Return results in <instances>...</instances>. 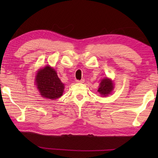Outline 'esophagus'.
<instances>
[{"mask_svg": "<svg viewBox=\"0 0 158 158\" xmlns=\"http://www.w3.org/2000/svg\"><path fill=\"white\" fill-rule=\"evenodd\" d=\"M85 80L84 79H81V80H76V83H84Z\"/></svg>", "mask_w": 158, "mask_h": 158, "instance_id": "obj_1", "label": "esophagus"}]
</instances>
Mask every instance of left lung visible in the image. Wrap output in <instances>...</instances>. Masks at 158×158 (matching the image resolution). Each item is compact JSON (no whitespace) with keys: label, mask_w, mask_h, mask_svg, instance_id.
I'll return each mask as SVG.
<instances>
[{"label":"left lung","mask_w":158,"mask_h":158,"mask_svg":"<svg viewBox=\"0 0 158 158\" xmlns=\"http://www.w3.org/2000/svg\"><path fill=\"white\" fill-rule=\"evenodd\" d=\"M114 89L113 82L110 79L104 78L101 80V82L100 83L99 88L98 92L100 93V94L103 96H106L109 95Z\"/></svg>","instance_id":"8db88e82"}]
</instances>
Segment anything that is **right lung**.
Instances as JSON below:
<instances>
[{"instance_id":"add662e5","label":"right lung","mask_w":158,"mask_h":158,"mask_svg":"<svg viewBox=\"0 0 158 158\" xmlns=\"http://www.w3.org/2000/svg\"><path fill=\"white\" fill-rule=\"evenodd\" d=\"M35 85L43 98L55 100L62 96L64 89V84L60 81L54 69L47 65L36 75Z\"/></svg>"}]
</instances>
